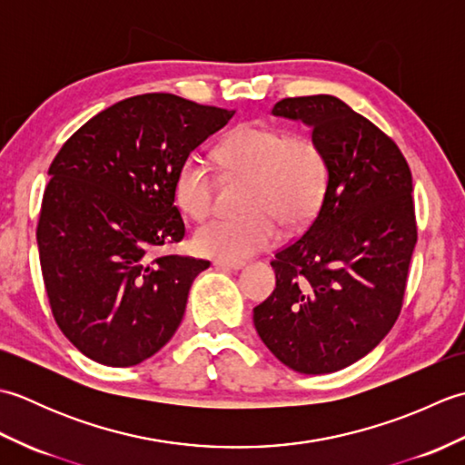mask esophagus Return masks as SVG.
<instances>
[{
    "label": "esophagus",
    "mask_w": 465,
    "mask_h": 465,
    "mask_svg": "<svg viewBox=\"0 0 465 465\" xmlns=\"http://www.w3.org/2000/svg\"><path fill=\"white\" fill-rule=\"evenodd\" d=\"M213 265L217 270H242L243 265H245V262H240V260H222V258H217V260H213Z\"/></svg>",
    "instance_id": "34e87169"
}]
</instances>
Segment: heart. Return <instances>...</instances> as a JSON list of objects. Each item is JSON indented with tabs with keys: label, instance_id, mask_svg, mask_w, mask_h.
I'll list each match as a JSON object with an SVG mask.
<instances>
[{
	"label": "heart",
	"instance_id": "b5f03b06",
	"mask_svg": "<svg viewBox=\"0 0 465 465\" xmlns=\"http://www.w3.org/2000/svg\"><path fill=\"white\" fill-rule=\"evenodd\" d=\"M215 160L227 175L248 177L242 215H222L195 232V248L222 260H242L280 240V222L295 230L318 212L328 187V157L308 134L282 127L242 124L215 147ZM182 212L193 220L213 210L215 182L203 160L190 155L173 180Z\"/></svg>",
	"mask_w": 465,
	"mask_h": 465
}]
</instances>
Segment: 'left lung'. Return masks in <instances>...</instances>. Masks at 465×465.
I'll use <instances>...</instances> for the list:
<instances>
[{
	"label": "left lung",
	"mask_w": 465,
	"mask_h": 465,
	"mask_svg": "<svg viewBox=\"0 0 465 465\" xmlns=\"http://www.w3.org/2000/svg\"><path fill=\"white\" fill-rule=\"evenodd\" d=\"M272 114L312 127L328 187L305 232L275 253V290L253 323L293 371L331 373L370 353L401 312L418 242L411 172L396 142L338 97H285Z\"/></svg>",
	"instance_id": "left-lung-1"
}]
</instances>
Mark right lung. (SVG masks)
<instances>
[{
  "instance_id": "add662e5",
  "label": "right lung",
  "mask_w": 465,
  "mask_h": 465,
  "mask_svg": "<svg viewBox=\"0 0 465 465\" xmlns=\"http://www.w3.org/2000/svg\"><path fill=\"white\" fill-rule=\"evenodd\" d=\"M235 110L143 94L85 122L49 165L37 248L49 308L87 358L130 368L182 323L207 260L157 255L183 240L173 180Z\"/></svg>"
}]
</instances>
